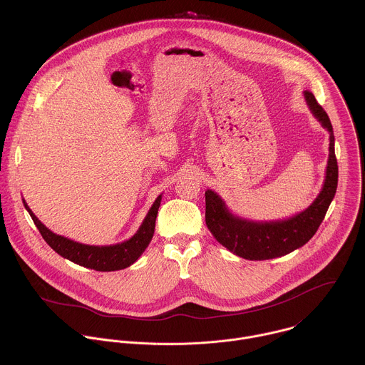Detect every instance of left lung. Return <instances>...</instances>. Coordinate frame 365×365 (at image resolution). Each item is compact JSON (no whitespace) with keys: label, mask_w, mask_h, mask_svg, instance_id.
I'll return each instance as SVG.
<instances>
[{"label":"left lung","mask_w":365,"mask_h":365,"mask_svg":"<svg viewBox=\"0 0 365 365\" xmlns=\"http://www.w3.org/2000/svg\"><path fill=\"white\" fill-rule=\"evenodd\" d=\"M304 97L313 116L330 133L324 182L308 208L288 219L256 222L236 216L215 191H205V222L210 233L223 247L242 259L269 260L302 247L312 239L334 198L339 167L334 155L333 126L312 93L304 91Z\"/></svg>","instance_id":"8db88e82"}]
</instances>
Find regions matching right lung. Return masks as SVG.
Returning <instances> with one entry per match:
<instances>
[{
  "instance_id": "add662e5",
  "label": "right lung",
  "mask_w": 365,
  "mask_h": 365,
  "mask_svg": "<svg viewBox=\"0 0 365 365\" xmlns=\"http://www.w3.org/2000/svg\"><path fill=\"white\" fill-rule=\"evenodd\" d=\"M24 207L29 212L34 223L39 229L45 242L53 250L67 260L73 261L81 267L91 268L96 271H118L132 265L138 260L143 252L148 249L152 237L155 235L157 212L161 202V195H158L149 209L146 217L143 219L138 232L128 240L109 246H91L74 242L68 237L53 233L48 229L28 207L25 200H22Z\"/></svg>"
}]
</instances>
